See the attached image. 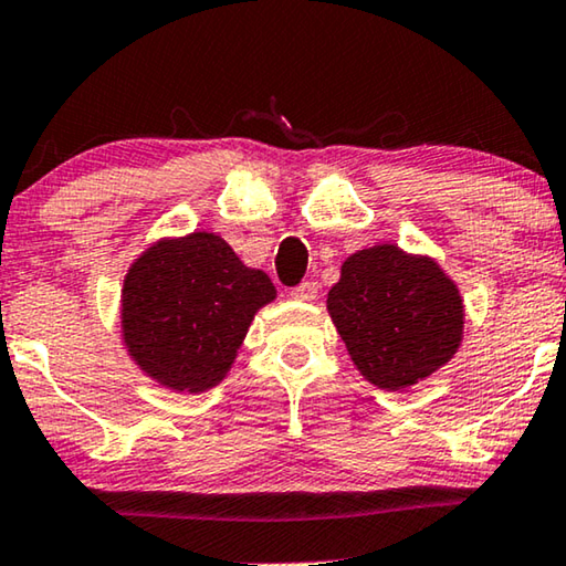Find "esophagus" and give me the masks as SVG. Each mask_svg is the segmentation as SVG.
Listing matches in <instances>:
<instances>
[{
	"label": "esophagus",
	"instance_id": "obj_1",
	"mask_svg": "<svg viewBox=\"0 0 566 566\" xmlns=\"http://www.w3.org/2000/svg\"><path fill=\"white\" fill-rule=\"evenodd\" d=\"M317 282H302L292 290V300H300V302H312L317 297Z\"/></svg>",
	"mask_w": 566,
	"mask_h": 566
}]
</instances>
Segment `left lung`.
Instances as JSON below:
<instances>
[{
    "label": "left lung",
    "instance_id": "1",
    "mask_svg": "<svg viewBox=\"0 0 566 566\" xmlns=\"http://www.w3.org/2000/svg\"><path fill=\"white\" fill-rule=\"evenodd\" d=\"M327 312L367 382L406 390L441 370L463 339V300L436 259L378 244L349 254Z\"/></svg>",
    "mask_w": 566,
    "mask_h": 566
}]
</instances>
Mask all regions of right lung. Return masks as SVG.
Wrapping results in <instances>:
<instances>
[{"label":"right lung","instance_id":"add662e5","mask_svg":"<svg viewBox=\"0 0 566 566\" xmlns=\"http://www.w3.org/2000/svg\"><path fill=\"white\" fill-rule=\"evenodd\" d=\"M274 300L262 269L247 266L211 231L160 239L123 280V343L164 388L203 392L227 378L251 319Z\"/></svg>","mask_w":566,"mask_h":566}]
</instances>
